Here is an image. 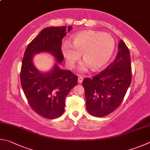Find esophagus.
Listing matches in <instances>:
<instances>
[{"mask_svg": "<svg viewBox=\"0 0 150 150\" xmlns=\"http://www.w3.org/2000/svg\"><path fill=\"white\" fill-rule=\"evenodd\" d=\"M78 83H82V82H83V77H82V76H79V77H78Z\"/></svg>", "mask_w": 150, "mask_h": 150, "instance_id": "esophagus-1", "label": "esophagus"}]
</instances>
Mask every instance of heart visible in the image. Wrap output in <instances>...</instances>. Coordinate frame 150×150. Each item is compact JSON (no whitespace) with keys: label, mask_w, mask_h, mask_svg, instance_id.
<instances>
[{"label":"heart","mask_w":150,"mask_h":150,"mask_svg":"<svg viewBox=\"0 0 150 150\" xmlns=\"http://www.w3.org/2000/svg\"><path fill=\"white\" fill-rule=\"evenodd\" d=\"M115 48V41L109 33L86 30L74 34L71 43L64 42L61 50L68 67L73 68L82 54L85 60L80 67L82 71H99L109 62Z\"/></svg>","instance_id":"1"}]
</instances>
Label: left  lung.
Masks as SVG:
<instances>
[{
	"label": "left lung",
	"instance_id": "1",
	"mask_svg": "<svg viewBox=\"0 0 150 150\" xmlns=\"http://www.w3.org/2000/svg\"><path fill=\"white\" fill-rule=\"evenodd\" d=\"M116 59L106 69L93 78L83 79L86 109L89 113L102 117L114 111L124 99L132 81L129 49L120 40Z\"/></svg>",
	"mask_w": 150,
	"mask_h": 150
}]
</instances>
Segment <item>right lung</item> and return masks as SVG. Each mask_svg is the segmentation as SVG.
<instances>
[{
	"mask_svg": "<svg viewBox=\"0 0 150 150\" xmlns=\"http://www.w3.org/2000/svg\"><path fill=\"white\" fill-rule=\"evenodd\" d=\"M72 29V25L43 29L28 45L23 55L20 72L23 91L33 111L46 119L61 116L66 97L78 83L77 76L59 67L64 59L62 39ZM41 52L51 54L56 61L48 72H41L33 64L34 55Z\"/></svg>",
	"mask_w": 150,
	"mask_h": 150,
	"instance_id": "right-lung-1",
	"label": "right lung"
}]
</instances>
